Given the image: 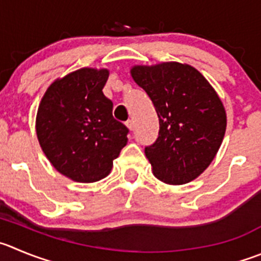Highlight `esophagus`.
<instances>
[{"label": "esophagus", "mask_w": 261, "mask_h": 261, "mask_svg": "<svg viewBox=\"0 0 261 261\" xmlns=\"http://www.w3.org/2000/svg\"><path fill=\"white\" fill-rule=\"evenodd\" d=\"M126 126H127V127H128V130L133 131L134 127H135V123H134L133 119H128V121H126Z\"/></svg>", "instance_id": "1"}]
</instances>
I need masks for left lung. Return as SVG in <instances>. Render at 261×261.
Here are the masks:
<instances>
[{
    "mask_svg": "<svg viewBox=\"0 0 261 261\" xmlns=\"http://www.w3.org/2000/svg\"><path fill=\"white\" fill-rule=\"evenodd\" d=\"M131 75L150 97L160 121L155 142L144 149L153 174L172 186L192 181L207 169L225 134L218 94L198 70L180 63L138 65Z\"/></svg>",
    "mask_w": 261,
    "mask_h": 261,
    "instance_id": "obj_1",
    "label": "left lung"
}]
</instances>
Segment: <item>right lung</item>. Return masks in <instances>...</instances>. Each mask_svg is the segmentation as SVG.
<instances>
[{
	"label": "right lung",
	"mask_w": 261,
	"mask_h": 261,
	"mask_svg": "<svg viewBox=\"0 0 261 261\" xmlns=\"http://www.w3.org/2000/svg\"><path fill=\"white\" fill-rule=\"evenodd\" d=\"M107 69L82 68L54 82L43 95L36 131L41 148L64 176L92 182L111 172L127 144L128 128L114 119L103 94Z\"/></svg>",
	"instance_id": "obj_1"
}]
</instances>
